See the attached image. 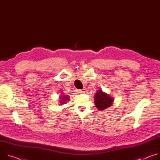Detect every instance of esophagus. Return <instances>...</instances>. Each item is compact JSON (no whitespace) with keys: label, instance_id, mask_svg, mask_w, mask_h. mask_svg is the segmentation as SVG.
Wrapping results in <instances>:
<instances>
[{"label":"esophagus","instance_id":"1","mask_svg":"<svg viewBox=\"0 0 160 160\" xmlns=\"http://www.w3.org/2000/svg\"><path fill=\"white\" fill-rule=\"evenodd\" d=\"M77 92H78V93H84V92H85V91H84V90L78 89V90H77Z\"/></svg>","mask_w":160,"mask_h":160}]
</instances>
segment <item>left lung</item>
<instances>
[{
    "instance_id": "left-lung-1",
    "label": "left lung",
    "mask_w": 160,
    "mask_h": 160,
    "mask_svg": "<svg viewBox=\"0 0 160 160\" xmlns=\"http://www.w3.org/2000/svg\"><path fill=\"white\" fill-rule=\"evenodd\" d=\"M94 101L96 107L99 110H104L110 106H111L113 101V99L107 95L106 93H103L101 90H99L97 92Z\"/></svg>"
}]
</instances>
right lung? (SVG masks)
<instances>
[{
  "label": "right lung",
  "instance_id": "1",
  "mask_svg": "<svg viewBox=\"0 0 160 160\" xmlns=\"http://www.w3.org/2000/svg\"><path fill=\"white\" fill-rule=\"evenodd\" d=\"M61 99H62V102H65L67 99H69V98H67L66 96H62L61 97ZM62 103H63V102H62Z\"/></svg>",
  "mask_w": 160,
  "mask_h": 160
}]
</instances>
